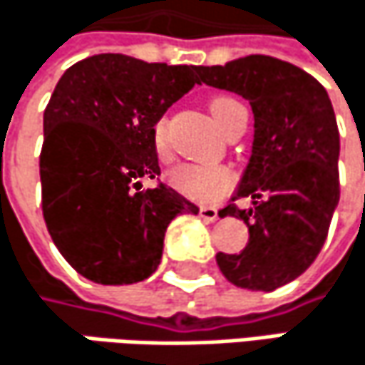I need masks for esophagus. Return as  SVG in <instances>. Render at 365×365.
<instances>
[{
    "instance_id": "obj_1",
    "label": "esophagus",
    "mask_w": 365,
    "mask_h": 365,
    "mask_svg": "<svg viewBox=\"0 0 365 365\" xmlns=\"http://www.w3.org/2000/svg\"><path fill=\"white\" fill-rule=\"evenodd\" d=\"M200 216L204 218L205 222H214L218 218V210L212 207V205H204V207H200Z\"/></svg>"
}]
</instances>
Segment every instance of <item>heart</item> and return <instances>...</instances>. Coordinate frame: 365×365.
<instances>
[{"instance_id": "1", "label": "heart", "mask_w": 365, "mask_h": 365, "mask_svg": "<svg viewBox=\"0 0 365 365\" xmlns=\"http://www.w3.org/2000/svg\"><path fill=\"white\" fill-rule=\"evenodd\" d=\"M244 107L229 98V96H216L210 103V111L214 115L216 123L227 132L229 125L233 123V119ZM151 143L155 149V155L161 161L170 160L172 151H170V140H168V119L158 117L153 128H151ZM170 185L195 200V202H216L222 195H227L233 187V174L229 168L218 165V163H178L176 168H172L170 172Z\"/></svg>"}]
</instances>
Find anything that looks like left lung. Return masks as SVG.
<instances>
[{
	"mask_svg": "<svg viewBox=\"0 0 365 365\" xmlns=\"http://www.w3.org/2000/svg\"><path fill=\"white\" fill-rule=\"evenodd\" d=\"M200 79L250 101L254 143L237 195L254 207H222L250 240L240 254H216L237 288L271 292L304 273L322 250L339 205V125L326 88L286 61L252 54L225 67H200Z\"/></svg>",
	"mask_w": 365,
	"mask_h": 365,
	"instance_id": "8db88e82",
	"label": "left lung"
}]
</instances>
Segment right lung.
Segmentation results:
<instances>
[{
  "mask_svg": "<svg viewBox=\"0 0 365 365\" xmlns=\"http://www.w3.org/2000/svg\"><path fill=\"white\" fill-rule=\"evenodd\" d=\"M195 65L96 54L68 67L43 111L41 210L68 264L103 286L147 279L172 218L200 207L160 182L151 128L197 79Z\"/></svg>",
  "mask_w": 365,
  "mask_h": 365,
  "instance_id": "right-lung-1",
  "label": "right lung"
}]
</instances>
